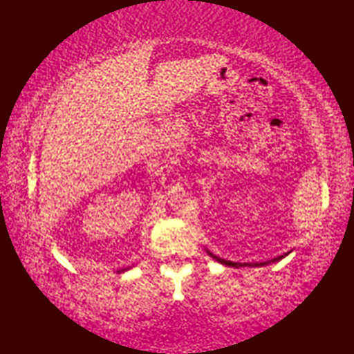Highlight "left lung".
Wrapping results in <instances>:
<instances>
[{"mask_svg":"<svg viewBox=\"0 0 354 354\" xmlns=\"http://www.w3.org/2000/svg\"><path fill=\"white\" fill-rule=\"evenodd\" d=\"M209 257H213L216 261L222 263V265H227V266H231V268H240V266H250V268H255V266H265V265H269V263H274V261H280L281 259H284L286 255H288L289 252H286L283 255H278V257L272 259V260H268V261H261V263H236V261H230V260H223L221 257H217V255H214L213 252L207 251Z\"/></svg>","mask_w":354,"mask_h":354,"instance_id":"left-lung-1","label":"left lung"}]
</instances>
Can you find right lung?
<instances>
[{
	"label": "right lung",
	"mask_w": 354,
	"mask_h": 354,
	"mask_svg": "<svg viewBox=\"0 0 354 354\" xmlns=\"http://www.w3.org/2000/svg\"><path fill=\"white\" fill-rule=\"evenodd\" d=\"M124 270H126V269H122V270H118V272H124Z\"/></svg>",
	"instance_id": "right-lung-1"
}]
</instances>
